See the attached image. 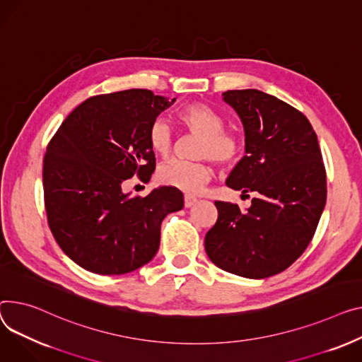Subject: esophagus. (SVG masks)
<instances>
[{
    "label": "esophagus",
    "instance_id": "esophagus-1",
    "mask_svg": "<svg viewBox=\"0 0 362 362\" xmlns=\"http://www.w3.org/2000/svg\"><path fill=\"white\" fill-rule=\"evenodd\" d=\"M197 202H198V199H197L195 197L185 195V206H186V208H190L192 205H195Z\"/></svg>",
    "mask_w": 362,
    "mask_h": 362
}]
</instances>
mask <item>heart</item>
<instances>
[{
    "label": "heart",
    "instance_id": "obj_1",
    "mask_svg": "<svg viewBox=\"0 0 362 362\" xmlns=\"http://www.w3.org/2000/svg\"><path fill=\"white\" fill-rule=\"evenodd\" d=\"M179 119L185 129L202 136L197 157L199 161L175 158L160 165L157 177L164 186H170L186 194H197L211 180L212 165L209 158L218 165H230L243 154V136L234 129H226V117L205 103H192L179 112ZM148 144L151 150L168 157L175 150V131L170 120L158 116L148 128Z\"/></svg>",
    "mask_w": 362,
    "mask_h": 362
}]
</instances>
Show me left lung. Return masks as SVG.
Wrapping results in <instances>:
<instances>
[{
  "instance_id": "1",
  "label": "left lung",
  "mask_w": 362,
  "mask_h": 362,
  "mask_svg": "<svg viewBox=\"0 0 362 362\" xmlns=\"http://www.w3.org/2000/svg\"><path fill=\"white\" fill-rule=\"evenodd\" d=\"M223 95L242 119L247 153L227 186L256 198L247 211L215 201L205 250L230 274L269 278L291 267L316 233L327 194L322 151L308 119L275 95L255 88Z\"/></svg>"
}]
</instances>
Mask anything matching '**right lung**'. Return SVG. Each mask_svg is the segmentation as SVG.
Wrapping results in <instances>:
<instances>
[{
	"instance_id": "obj_1",
	"label": "right lung",
	"mask_w": 362,
	"mask_h": 362,
	"mask_svg": "<svg viewBox=\"0 0 362 362\" xmlns=\"http://www.w3.org/2000/svg\"><path fill=\"white\" fill-rule=\"evenodd\" d=\"M151 90L99 94L72 110L43 157L47 224L64 253L86 271L122 275L148 263L164 216L183 208L179 189L124 194L132 176L147 183L156 168L153 120L172 103Z\"/></svg>"
}]
</instances>
